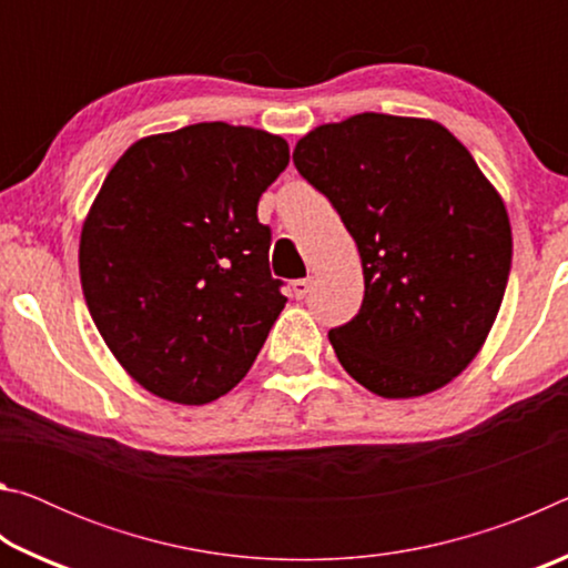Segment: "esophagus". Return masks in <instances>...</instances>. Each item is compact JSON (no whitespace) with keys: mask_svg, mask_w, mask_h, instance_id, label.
<instances>
[{"mask_svg":"<svg viewBox=\"0 0 568 568\" xmlns=\"http://www.w3.org/2000/svg\"><path fill=\"white\" fill-rule=\"evenodd\" d=\"M313 291V277H301V281H293V295L295 297H305Z\"/></svg>","mask_w":568,"mask_h":568,"instance_id":"obj_1","label":"esophagus"}]
</instances>
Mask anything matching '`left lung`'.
<instances>
[{
	"instance_id": "1",
	"label": "left lung",
	"mask_w": 568,
	"mask_h": 568,
	"mask_svg": "<svg viewBox=\"0 0 568 568\" xmlns=\"http://www.w3.org/2000/svg\"><path fill=\"white\" fill-rule=\"evenodd\" d=\"M301 175L358 245L363 305L328 333L381 398L448 386L484 348L511 271L504 197L444 124L361 112L297 140Z\"/></svg>"
}]
</instances>
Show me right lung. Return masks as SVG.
Segmentation results:
<instances>
[{
  "label": "right lung",
  "instance_id": "obj_1",
  "mask_svg": "<svg viewBox=\"0 0 568 568\" xmlns=\"http://www.w3.org/2000/svg\"><path fill=\"white\" fill-rule=\"evenodd\" d=\"M291 150L281 134L200 122L148 134L114 162L80 235V281L132 381L182 406L225 396L285 307L257 200Z\"/></svg>",
  "mask_w": 568,
  "mask_h": 568
}]
</instances>
